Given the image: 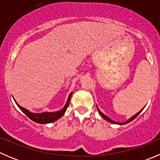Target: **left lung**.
<instances>
[{
  "instance_id": "8db88e82",
  "label": "left lung",
  "mask_w": 160,
  "mask_h": 160,
  "mask_svg": "<svg viewBox=\"0 0 160 160\" xmlns=\"http://www.w3.org/2000/svg\"><path fill=\"white\" fill-rule=\"evenodd\" d=\"M144 108H145V107H144ZM144 108H143L142 109V110H140L139 111H138V113H136V114H135V115H133V116H132V117H131L129 119H128V120H127L126 122H114V121H113L112 119H111L110 118H108V116H106L105 114H103V113L101 112V111L99 110V108H98V106H97V108H98V112H99V114H101V117L105 119V120H106V121H108V122H111V123H112V124H116V125H125V124L129 123L130 122H132V121H133L134 119H135V118H136L137 116H138V114H139L140 113H141L143 109H144Z\"/></svg>"
}]
</instances>
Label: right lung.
<instances>
[{"label": "right lung", "instance_id": "1", "mask_svg": "<svg viewBox=\"0 0 160 160\" xmlns=\"http://www.w3.org/2000/svg\"><path fill=\"white\" fill-rule=\"evenodd\" d=\"M72 94V92H71L70 95L68 96L67 98V101L66 104L64 105V107L62 108L61 110L57 111H53V112H42V113H33L31 112L30 111L27 110L26 108H24L23 107L19 105L17 103V101L14 99V102L16 103V104L18 105V107L21 109V111L24 113L26 116H28V118L32 120L33 122H36V123L39 124H47V123H51V122H56V120H58L59 118H60L62 115L64 114V113L67 111V108H68L69 104H70V101L71 96Z\"/></svg>", "mask_w": 160, "mask_h": 160}]
</instances>
